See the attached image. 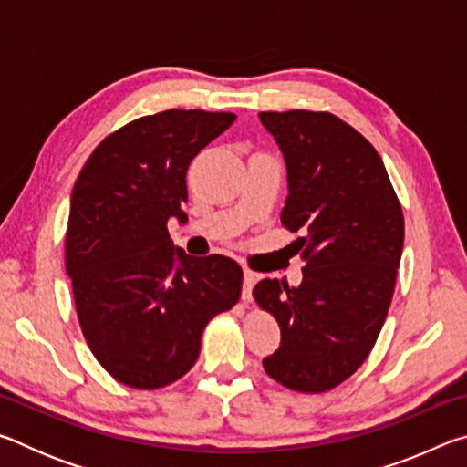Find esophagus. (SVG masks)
Segmentation results:
<instances>
[{
	"instance_id": "34e87169",
	"label": "esophagus",
	"mask_w": 467,
	"mask_h": 467,
	"mask_svg": "<svg viewBox=\"0 0 467 467\" xmlns=\"http://www.w3.org/2000/svg\"><path fill=\"white\" fill-rule=\"evenodd\" d=\"M257 275L251 270H244V278H243V300H251L253 296V286H255Z\"/></svg>"
}]
</instances>
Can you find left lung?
Instances as JSON below:
<instances>
[{"label": "left lung", "mask_w": 467, "mask_h": 467, "mask_svg": "<svg viewBox=\"0 0 467 467\" xmlns=\"http://www.w3.org/2000/svg\"><path fill=\"white\" fill-rule=\"evenodd\" d=\"M286 162L282 224L303 236V282L265 278L253 290L282 331L264 368L284 387L321 393L373 350L404 249V214L377 150L331 113H259Z\"/></svg>", "instance_id": "1"}]
</instances>
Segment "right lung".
I'll list each match as a JSON object with an SVG mask.
<instances>
[{"mask_svg":"<svg viewBox=\"0 0 467 467\" xmlns=\"http://www.w3.org/2000/svg\"><path fill=\"white\" fill-rule=\"evenodd\" d=\"M233 113L171 109L110 133L86 161L69 202L66 270L82 334L109 375L136 389L183 377L202 334L241 296V265L192 257L167 223H187V169L231 128Z\"/></svg>","mask_w":467,"mask_h":467,"instance_id":"add662e5","label":"right lung"}]
</instances>
